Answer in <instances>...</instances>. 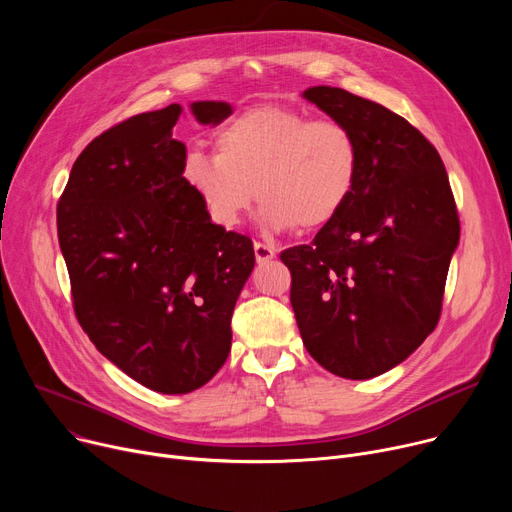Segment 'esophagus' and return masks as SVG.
I'll return each instance as SVG.
<instances>
[{"mask_svg":"<svg viewBox=\"0 0 512 512\" xmlns=\"http://www.w3.org/2000/svg\"><path fill=\"white\" fill-rule=\"evenodd\" d=\"M253 249H255V259H257V263H267V261H272V259L276 257L274 247L265 245V242H255Z\"/></svg>","mask_w":512,"mask_h":512,"instance_id":"1","label":"esophagus"}]
</instances>
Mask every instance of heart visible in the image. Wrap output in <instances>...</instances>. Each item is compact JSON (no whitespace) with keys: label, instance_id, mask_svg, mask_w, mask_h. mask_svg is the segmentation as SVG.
<instances>
[{"label":"heart","instance_id":"heart-1","mask_svg":"<svg viewBox=\"0 0 512 512\" xmlns=\"http://www.w3.org/2000/svg\"><path fill=\"white\" fill-rule=\"evenodd\" d=\"M213 151H188L182 178L213 224L236 228L255 195L272 232L332 222L353 193L359 147L336 120H311L278 105L253 107L213 134Z\"/></svg>","mask_w":512,"mask_h":512}]
</instances>
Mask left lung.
Instances as JSON below:
<instances>
[{
  "label": "left lung",
  "mask_w": 512,
  "mask_h": 512,
  "mask_svg": "<svg viewBox=\"0 0 512 512\" xmlns=\"http://www.w3.org/2000/svg\"><path fill=\"white\" fill-rule=\"evenodd\" d=\"M303 97L353 132V193L311 245L282 251L309 355L346 380L405 361L434 332L461 224L436 147L388 107L338 87Z\"/></svg>",
  "instance_id": "obj_1"
}]
</instances>
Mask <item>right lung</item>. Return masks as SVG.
Here are the masks:
<instances>
[{"instance_id": "add662e5", "label": "right lung", "mask_w": 512, "mask_h": 512, "mask_svg": "<svg viewBox=\"0 0 512 512\" xmlns=\"http://www.w3.org/2000/svg\"><path fill=\"white\" fill-rule=\"evenodd\" d=\"M218 126L226 101H195ZM182 107L132 116L74 161L58 203V238L78 324L97 351L161 394L207 384L226 363L232 311L249 280V236L213 224L182 178Z\"/></svg>"}]
</instances>
